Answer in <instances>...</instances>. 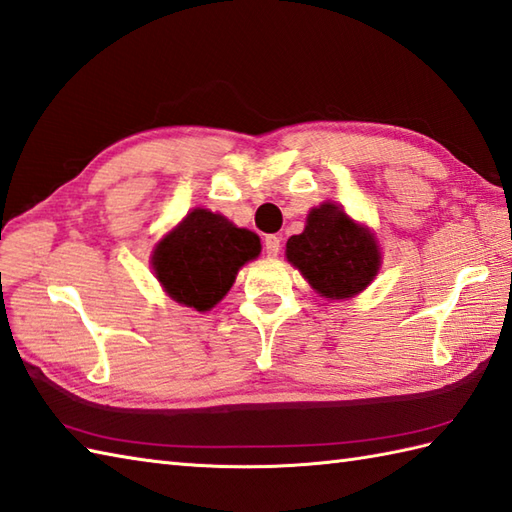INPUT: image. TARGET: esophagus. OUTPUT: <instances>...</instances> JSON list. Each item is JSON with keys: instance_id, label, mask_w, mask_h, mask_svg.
<instances>
[{"instance_id": "esophagus-1", "label": "esophagus", "mask_w": 512, "mask_h": 512, "mask_svg": "<svg viewBox=\"0 0 512 512\" xmlns=\"http://www.w3.org/2000/svg\"><path fill=\"white\" fill-rule=\"evenodd\" d=\"M264 248H266L268 257H277L279 250H281V239L277 235H266L264 237Z\"/></svg>"}]
</instances>
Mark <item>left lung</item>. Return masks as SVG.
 <instances>
[{
	"label": "left lung",
	"mask_w": 512,
	"mask_h": 512,
	"mask_svg": "<svg viewBox=\"0 0 512 512\" xmlns=\"http://www.w3.org/2000/svg\"><path fill=\"white\" fill-rule=\"evenodd\" d=\"M286 257L328 299L354 297L380 266L378 246L367 228L330 202L310 211L303 233L288 239Z\"/></svg>",
	"instance_id": "1"
}]
</instances>
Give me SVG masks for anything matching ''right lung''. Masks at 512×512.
Listing matches in <instances>:
<instances>
[{
  "label": "right lung",
  "mask_w": 512,
  "mask_h": 512,
  "mask_svg": "<svg viewBox=\"0 0 512 512\" xmlns=\"http://www.w3.org/2000/svg\"><path fill=\"white\" fill-rule=\"evenodd\" d=\"M262 250L259 237L224 215L193 209L154 250L156 277L173 301L198 312L211 310L237 270Z\"/></svg>",
  "instance_id": "1"
}]
</instances>
